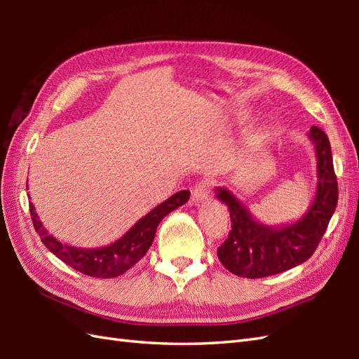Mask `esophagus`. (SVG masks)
Here are the masks:
<instances>
[{"label": "esophagus", "mask_w": 359, "mask_h": 359, "mask_svg": "<svg viewBox=\"0 0 359 359\" xmlns=\"http://www.w3.org/2000/svg\"><path fill=\"white\" fill-rule=\"evenodd\" d=\"M212 182L211 180H201L197 182L193 188V197L196 201H205L210 197V193L212 191Z\"/></svg>", "instance_id": "1"}]
</instances>
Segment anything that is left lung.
<instances>
[{"mask_svg": "<svg viewBox=\"0 0 359 359\" xmlns=\"http://www.w3.org/2000/svg\"><path fill=\"white\" fill-rule=\"evenodd\" d=\"M309 135L316 144L318 191L307 215L296 224L284 228L257 224L230 191L217 189V199L231 217V231L217 248V257L236 276L257 279L287 271L306 262L321 242L338 203V180L329 137L318 126H311Z\"/></svg>", "mask_w": 359, "mask_h": 359, "instance_id": "1", "label": "left lung"}]
</instances>
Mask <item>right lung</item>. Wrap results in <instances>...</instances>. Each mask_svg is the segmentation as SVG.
I'll return each mask as SVG.
<instances>
[{
	"instance_id": "add662e5",
	"label": "right lung",
	"mask_w": 359,
	"mask_h": 359,
	"mask_svg": "<svg viewBox=\"0 0 359 359\" xmlns=\"http://www.w3.org/2000/svg\"><path fill=\"white\" fill-rule=\"evenodd\" d=\"M188 199L189 191H187V189L172 194L170 199L160 203L158 207L142 217L123 238L114 242L109 247L97 250L71 247L67 243L57 241L53 236L46 231V228L38 220L32 203H29V210L30 216H32L35 231L40 234L43 243L48 247L50 253L62 259L65 264L72 266L74 270L86 274V276L109 279L123 274L147 255L152 241H154L160 220L175 208H179L180 205H184Z\"/></svg>"
}]
</instances>
